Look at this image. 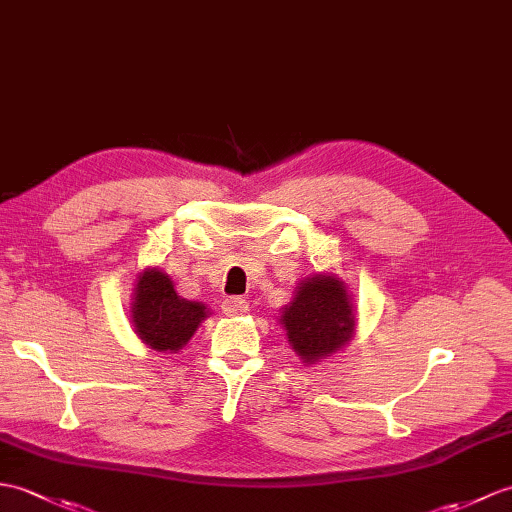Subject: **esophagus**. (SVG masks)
<instances>
[{
	"mask_svg": "<svg viewBox=\"0 0 512 512\" xmlns=\"http://www.w3.org/2000/svg\"><path fill=\"white\" fill-rule=\"evenodd\" d=\"M222 310L229 316H242L248 312V301L240 299V296H229V299L222 301Z\"/></svg>",
	"mask_w": 512,
	"mask_h": 512,
	"instance_id": "esophagus-1",
	"label": "esophagus"
}]
</instances>
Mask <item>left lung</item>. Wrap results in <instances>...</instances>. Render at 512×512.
Instances as JSON below:
<instances>
[{
	"mask_svg": "<svg viewBox=\"0 0 512 512\" xmlns=\"http://www.w3.org/2000/svg\"><path fill=\"white\" fill-rule=\"evenodd\" d=\"M279 320L288 331L292 349L307 364L340 351L355 331L351 296L344 281L334 275H314L301 281Z\"/></svg>",
	"mask_w": 512,
	"mask_h": 512,
	"instance_id": "1",
	"label": "left lung"
}]
</instances>
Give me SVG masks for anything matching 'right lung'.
<instances>
[{
    "mask_svg": "<svg viewBox=\"0 0 512 512\" xmlns=\"http://www.w3.org/2000/svg\"><path fill=\"white\" fill-rule=\"evenodd\" d=\"M135 334L150 349L176 353L192 340L198 325L209 316L207 305L178 296L172 279L159 268H146L137 277L133 294Z\"/></svg>",
    "mask_w": 512,
    "mask_h": 512,
    "instance_id": "1",
    "label": "right lung"
}]
</instances>
